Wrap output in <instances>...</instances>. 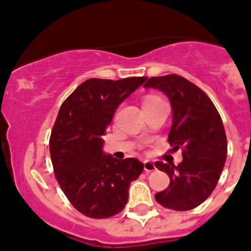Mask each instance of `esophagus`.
Wrapping results in <instances>:
<instances>
[{"label":"esophagus","mask_w":251,"mask_h":251,"mask_svg":"<svg viewBox=\"0 0 251 251\" xmlns=\"http://www.w3.org/2000/svg\"><path fill=\"white\" fill-rule=\"evenodd\" d=\"M144 169L146 173H151V171L156 169V167H155V164L153 162H151V161L147 160L144 162Z\"/></svg>","instance_id":"obj_1"}]
</instances>
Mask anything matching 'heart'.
<instances>
[{"label":"heart","mask_w":251,"mask_h":251,"mask_svg":"<svg viewBox=\"0 0 251 251\" xmlns=\"http://www.w3.org/2000/svg\"><path fill=\"white\" fill-rule=\"evenodd\" d=\"M160 100H161V98H158V97H155V96H149L144 100V105H145V104H151V103L160 102Z\"/></svg>","instance_id":"b5f03b06"}]
</instances>
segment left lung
Wrapping results in <instances>:
<instances>
[{
    "instance_id": "left-lung-1",
    "label": "left lung",
    "mask_w": 251,
    "mask_h": 251,
    "mask_svg": "<svg viewBox=\"0 0 251 251\" xmlns=\"http://www.w3.org/2000/svg\"><path fill=\"white\" fill-rule=\"evenodd\" d=\"M162 91L173 110L168 141L173 151L183 148L182 162H155L170 178L157 192L158 204L175 211H188L204 202L217 186L227 157V138L221 117L201 89L182 76L151 77L144 85Z\"/></svg>"
}]
</instances>
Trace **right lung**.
I'll return each instance as SVG.
<instances>
[{
	"mask_svg": "<svg viewBox=\"0 0 251 251\" xmlns=\"http://www.w3.org/2000/svg\"><path fill=\"white\" fill-rule=\"evenodd\" d=\"M147 80L89 78L60 107L50 139L55 178L72 205L89 218L112 217L125 207L140 176L138 158L118 160L103 151V135L116 110Z\"/></svg>",
	"mask_w": 251,
	"mask_h": 251,
	"instance_id": "1",
	"label": "right lung"
}]
</instances>
